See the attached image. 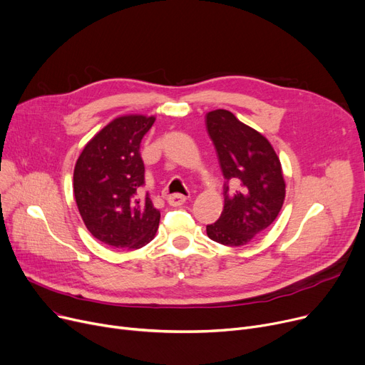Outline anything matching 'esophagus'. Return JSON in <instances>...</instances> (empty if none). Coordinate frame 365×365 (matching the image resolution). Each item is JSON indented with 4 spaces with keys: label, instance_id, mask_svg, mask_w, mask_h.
<instances>
[{
    "label": "esophagus",
    "instance_id": "obj_1",
    "mask_svg": "<svg viewBox=\"0 0 365 365\" xmlns=\"http://www.w3.org/2000/svg\"><path fill=\"white\" fill-rule=\"evenodd\" d=\"M185 200H187V197L182 196V195H173V196L168 197V203L170 206H181V205L185 203Z\"/></svg>",
    "mask_w": 365,
    "mask_h": 365
}]
</instances>
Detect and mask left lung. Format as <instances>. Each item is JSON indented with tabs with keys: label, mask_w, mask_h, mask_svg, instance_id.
I'll list each match as a JSON object with an SVG mask.
<instances>
[{
	"label": "left lung",
	"mask_w": 365,
	"mask_h": 365,
	"mask_svg": "<svg viewBox=\"0 0 365 365\" xmlns=\"http://www.w3.org/2000/svg\"><path fill=\"white\" fill-rule=\"evenodd\" d=\"M224 178V210L206 225L207 237L224 246H245L278 217L286 197L283 169L271 143L231 112L206 113Z\"/></svg>",
	"instance_id": "obj_1"
}]
</instances>
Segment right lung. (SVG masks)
Wrapping results in <instances>:
<instances>
[{
	"mask_svg": "<svg viewBox=\"0 0 365 365\" xmlns=\"http://www.w3.org/2000/svg\"><path fill=\"white\" fill-rule=\"evenodd\" d=\"M155 120L144 115L113 119L87 143L76 160L78 210L85 227L107 246L134 250L156 235L160 212L148 195L137 196L144 184L140 144Z\"/></svg>",
	"mask_w": 365,
	"mask_h": 365,
	"instance_id": "add662e5",
	"label": "right lung"
}]
</instances>
